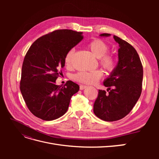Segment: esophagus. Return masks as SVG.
<instances>
[{"label":"esophagus","instance_id":"esophagus-1","mask_svg":"<svg viewBox=\"0 0 159 159\" xmlns=\"http://www.w3.org/2000/svg\"><path fill=\"white\" fill-rule=\"evenodd\" d=\"M87 88H88V86L87 85H80V90H83L84 89H86Z\"/></svg>","mask_w":159,"mask_h":159}]
</instances>
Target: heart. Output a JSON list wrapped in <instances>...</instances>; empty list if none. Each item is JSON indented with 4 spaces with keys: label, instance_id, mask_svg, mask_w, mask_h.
Listing matches in <instances>:
<instances>
[{
    "label": "heart",
    "instance_id": "obj_1",
    "mask_svg": "<svg viewBox=\"0 0 159 159\" xmlns=\"http://www.w3.org/2000/svg\"><path fill=\"white\" fill-rule=\"evenodd\" d=\"M88 48L92 54L100 60V63L108 71H112L115 67V61L113 56L107 54L109 47L103 40L100 39H94L89 42ZM74 53V49L71 48L64 57V62L66 66L71 64L72 57ZM103 74L101 70H95L91 71H80L73 76L75 81L85 84H94L97 83L100 78H102Z\"/></svg>",
    "mask_w": 159,
    "mask_h": 159
}]
</instances>
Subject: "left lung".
<instances>
[{
    "label": "left lung",
    "instance_id": "8db88e82",
    "mask_svg": "<svg viewBox=\"0 0 159 159\" xmlns=\"http://www.w3.org/2000/svg\"><path fill=\"white\" fill-rule=\"evenodd\" d=\"M99 36L109 37L111 34ZM113 38L119 48L117 64L103 81L109 93L99 89L93 105L95 115L105 121H117L125 117L137 102L142 91L143 70L136 50L120 38L113 36Z\"/></svg>",
    "mask_w": 159,
    "mask_h": 159
}]
</instances>
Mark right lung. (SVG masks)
Here are the masks:
<instances>
[{"label":"right lung","mask_w":159,"mask_h":159,"mask_svg":"<svg viewBox=\"0 0 159 159\" xmlns=\"http://www.w3.org/2000/svg\"><path fill=\"white\" fill-rule=\"evenodd\" d=\"M82 32L57 30L37 39L27 52L22 67L20 91L30 112L45 121H52L68 111L71 96L80 86L68 81L56 84L65 66L64 57L83 39Z\"/></svg>","instance_id":"add662e5"}]
</instances>
